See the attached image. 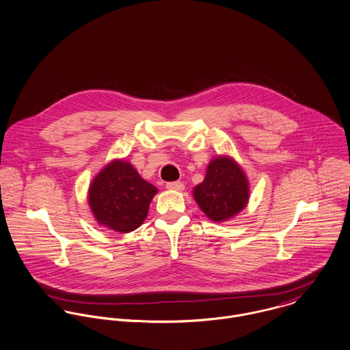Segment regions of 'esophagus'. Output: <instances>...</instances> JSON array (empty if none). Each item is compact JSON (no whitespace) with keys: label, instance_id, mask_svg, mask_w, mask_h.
Wrapping results in <instances>:
<instances>
[{"label":"esophagus","instance_id":"1","mask_svg":"<svg viewBox=\"0 0 350 350\" xmlns=\"http://www.w3.org/2000/svg\"><path fill=\"white\" fill-rule=\"evenodd\" d=\"M165 186H167L168 190H175V191H183V190H185L183 182H179V180H176V182H168Z\"/></svg>","mask_w":350,"mask_h":350}]
</instances>
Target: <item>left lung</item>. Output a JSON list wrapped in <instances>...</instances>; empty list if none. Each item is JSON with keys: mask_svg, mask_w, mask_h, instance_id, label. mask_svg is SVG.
I'll list each match as a JSON object with an SVG mask.
<instances>
[{"mask_svg": "<svg viewBox=\"0 0 350 350\" xmlns=\"http://www.w3.org/2000/svg\"><path fill=\"white\" fill-rule=\"evenodd\" d=\"M250 197L248 180L243 170L229 157L214 159L204 180L194 189V198L213 221L229 219L241 211Z\"/></svg>", "mask_w": 350, "mask_h": 350, "instance_id": "left-lung-1", "label": "left lung"}]
</instances>
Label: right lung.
<instances>
[{"mask_svg": "<svg viewBox=\"0 0 350 350\" xmlns=\"http://www.w3.org/2000/svg\"><path fill=\"white\" fill-rule=\"evenodd\" d=\"M128 161L116 160L105 167L89 190V204L98 224L128 233L137 229L148 214L156 194Z\"/></svg>", "mask_w": 350, "mask_h": 350, "instance_id": "right-lung-1", "label": "right lung"}]
</instances>
